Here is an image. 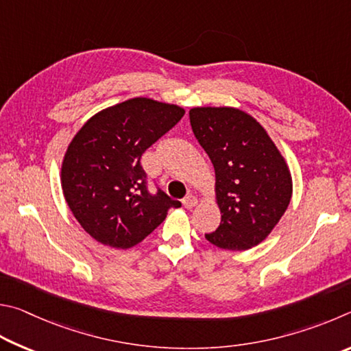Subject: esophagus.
I'll use <instances>...</instances> for the list:
<instances>
[{
  "label": "esophagus",
  "mask_w": 351,
  "mask_h": 351,
  "mask_svg": "<svg viewBox=\"0 0 351 351\" xmlns=\"http://www.w3.org/2000/svg\"><path fill=\"white\" fill-rule=\"evenodd\" d=\"M183 206L185 208H194L195 205H197V197L193 193H188L185 197H183Z\"/></svg>",
  "instance_id": "esophagus-1"
}]
</instances>
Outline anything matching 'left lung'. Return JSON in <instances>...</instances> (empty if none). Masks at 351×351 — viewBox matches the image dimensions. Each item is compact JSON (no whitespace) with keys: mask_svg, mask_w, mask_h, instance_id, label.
Listing matches in <instances>:
<instances>
[{"mask_svg":"<svg viewBox=\"0 0 351 351\" xmlns=\"http://www.w3.org/2000/svg\"><path fill=\"white\" fill-rule=\"evenodd\" d=\"M189 121L216 171L222 213L206 241L231 251L256 247L290 205L293 185L284 157L265 129L239 109L194 108Z\"/></svg>","mask_w":351,"mask_h":351,"instance_id":"obj_1","label":"left lung"}]
</instances>
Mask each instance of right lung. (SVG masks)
<instances>
[{"label": "right lung", "instance_id": "obj_1", "mask_svg": "<svg viewBox=\"0 0 351 351\" xmlns=\"http://www.w3.org/2000/svg\"><path fill=\"white\" fill-rule=\"evenodd\" d=\"M183 115L176 104L132 98L98 112L73 137L61 186L72 214L97 242L131 248L163 222L169 208L182 206L157 185L149 193L140 158Z\"/></svg>", "mask_w": 351, "mask_h": 351}]
</instances>
